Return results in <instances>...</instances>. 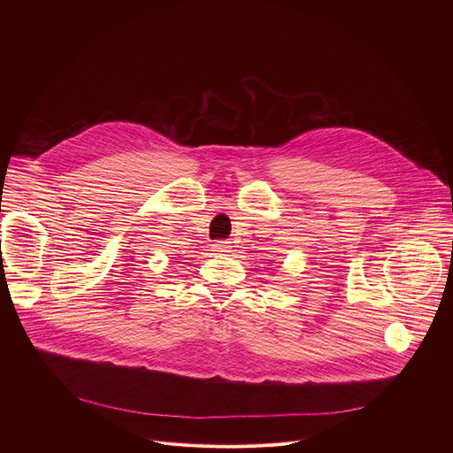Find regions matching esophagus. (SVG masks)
Masks as SVG:
<instances>
[{
  "label": "esophagus",
  "mask_w": 453,
  "mask_h": 453,
  "mask_svg": "<svg viewBox=\"0 0 453 453\" xmlns=\"http://www.w3.org/2000/svg\"><path fill=\"white\" fill-rule=\"evenodd\" d=\"M213 250L222 254V252H229V242H224V240H219L213 243Z\"/></svg>",
  "instance_id": "1"
}]
</instances>
